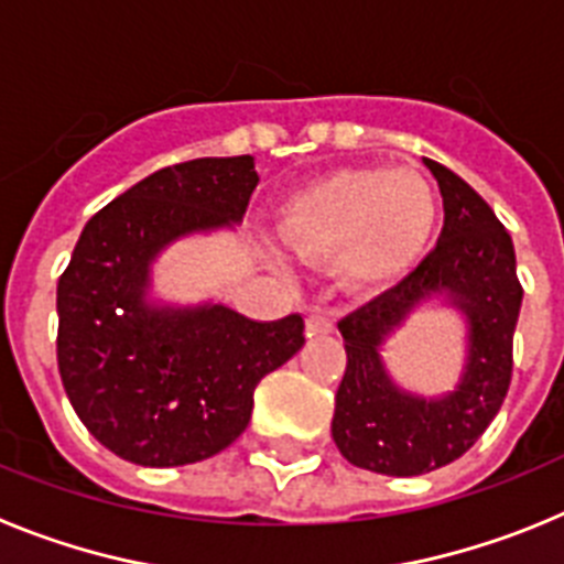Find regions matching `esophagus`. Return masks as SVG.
I'll use <instances>...</instances> for the list:
<instances>
[{
	"label": "esophagus",
	"instance_id": "esophagus-1",
	"mask_svg": "<svg viewBox=\"0 0 564 564\" xmlns=\"http://www.w3.org/2000/svg\"><path fill=\"white\" fill-rule=\"evenodd\" d=\"M305 327H307V336H322V333L336 330V322H333L330 313L311 311L305 318Z\"/></svg>",
	"mask_w": 564,
	"mask_h": 564
}]
</instances>
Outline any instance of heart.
Wrapping results in <instances>:
<instances>
[{
    "mask_svg": "<svg viewBox=\"0 0 564 564\" xmlns=\"http://www.w3.org/2000/svg\"><path fill=\"white\" fill-rule=\"evenodd\" d=\"M437 223L430 183L406 169H338L288 197L279 234L307 259L336 257L350 291L395 285L423 257Z\"/></svg>",
    "mask_w": 564,
    "mask_h": 564,
    "instance_id": "1",
    "label": "heart"
}]
</instances>
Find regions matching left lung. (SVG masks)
I'll return each mask as SVG.
<instances>
[{"instance_id":"1","label":"left lung","mask_w":564,"mask_h":564,"mask_svg":"<svg viewBox=\"0 0 564 564\" xmlns=\"http://www.w3.org/2000/svg\"><path fill=\"white\" fill-rule=\"evenodd\" d=\"M443 197L435 251L395 288L338 322L347 370L336 392L333 441L352 466L415 477L466 455L500 412L522 288L514 242L491 206L452 169L423 158ZM443 297L467 318V364L452 393L423 399L398 388L380 347L415 310Z\"/></svg>"}]
</instances>
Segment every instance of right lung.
<instances>
[{"label":"right lung","mask_w":564,"mask_h":564,"mask_svg":"<svg viewBox=\"0 0 564 564\" xmlns=\"http://www.w3.org/2000/svg\"><path fill=\"white\" fill-rule=\"evenodd\" d=\"M251 154L197 158L134 183L84 226L58 279V372L101 446L138 466H186L231 446L253 390L305 344L299 313L253 322L217 302L149 296L152 262L192 234L242 223Z\"/></svg>","instance_id":"obj_1"}]
</instances>
